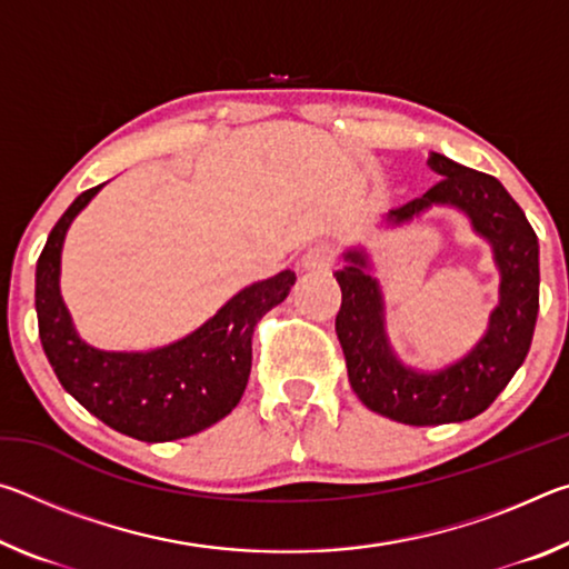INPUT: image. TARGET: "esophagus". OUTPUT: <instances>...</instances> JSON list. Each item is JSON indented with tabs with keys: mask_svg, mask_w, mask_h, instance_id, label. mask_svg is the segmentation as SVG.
<instances>
[{
	"mask_svg": "<svg viewBox=\"0 0 569 569\" xmlns=\"http://www.w3.org/2000/svg\"><path fill=\"white\" fill-rule=\"evenodd\" d=\"M331 261H333V248L321 243L306 250L301 258V268L303 271H326V268L331 266Z\"/></svg>",
	"mask_w": 569,
	"mask_h": 569,
	"instance_id": "1",
	"label": "esophagus"
}]
</instances>
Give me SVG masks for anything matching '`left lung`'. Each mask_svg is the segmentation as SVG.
<instances>
[{
	"mask_svg": "<svg viewBox=\"0 0 569 569\" xmlns=\"http://www.w3.org/2000/svg\"><path fill=\"white\" fill-rule=\"evenodd\" d=\"M429 168L439 180L421 198L393 208L391 223L419 216L437 203L457 206L477 233L495 248L502 286L489 329L465 359L435 373H419L393 359L383 339L381 293L363 271L361 253H346L349 266L336 271L341 308L336 313L351 389L371 411L411 427L465 421L492 403L527 359L539 311V246L525 210L487 172L471 170L431 152Z\"/></svg>",
	"mask_w": 569,
	"mask_h": 569,
	"instance_id": "obj_1",
	"label": "left lung"
}]
</instances>
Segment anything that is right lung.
Instances as JSON below:
<instances>
[{
    "label": "right lung",
    "mask_w": 569,
    "mask_h": 569,
    "mask_svg": "<svg viewBox=\"0 0 569 569\" xmlns=\"http://www.w3.org/2000/svg\"><path fill=\"white\" fill-rule=\"evenodd\" d=\"M102 186L84 190L57 220L37 261V321L42 349L62 387L120 435L172 441L198 435L236 409L253 361L258 321L286 301L296 283L281 271L253 283L208 323L166 349L148 353L98 351L80 341L60 296V253L72 218Z\"/></svg>",
    "instance_id": "add662e5"
}]
</instances>
